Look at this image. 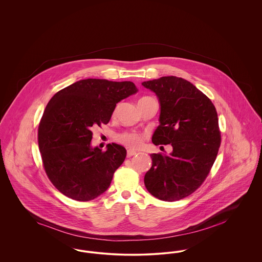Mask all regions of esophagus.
Returning a JSON list of instances; mask_svg holds the SVG:
<instances>
[{
  "label": "esophagus",
  "instance_id": "34e87169",
  "mask_svg": "<svg viewBox=\"0 0 262 262\" xmlns=\"http://www.w3.org/2000/svg\"><path fill=\"white\" fill-rule=\"evenodd\" d=\"M137 154V151H135V150H127V153H126V156L129 158V157H133V156H135Z\"/></svg>",
  "mask_w": 262,
  "mask_h": 262
}]
</instances>
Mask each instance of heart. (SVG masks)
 <instances>
[{"mask_svg": "<svg viewBox=\"0 0 262 262\" xmlns=\"http://www.w3.org/2000/svg\"><path fill=\"white\" fill-rule=\"evenodd\" d=\"M118 140L129 148H138L143 142V137L137 133H124L118 137Z\"/></svg>", "mask_w": 262, "mask_h": 262, "instance_id": "1", "label": "heart"}]
</instances>
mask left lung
<instances>
[{
    "instance_id": "8db88e82",
    "label": "left lung",
    "mask_w": 262,
    "mask_h": 262,
    "mask_svg": "<svg viewBox=\"0 0 262 262\" xmlns=\"http://www.w3.org/2000/svg\"><path fill=\"white\" fill-rule=\"evenodd\" d=\"M142 85L156 94L160 104V125L152 142L173 147L169 155H150L152 166L144 185L158 200L185 199L204 182L218 154L221 135L215 106L182 77L162 76Z\"/></svg>"
}]
</instances>
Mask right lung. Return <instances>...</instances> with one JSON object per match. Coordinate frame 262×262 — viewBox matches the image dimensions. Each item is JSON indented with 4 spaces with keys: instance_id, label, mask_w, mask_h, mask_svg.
<instances>
[{
    "instance_id": "1",
    "label": "right lung",
    "mask_w": 262,
    "mask_h": 262,
    "mask_svg": "<svg viewBox=\"0 0 262 262\" xmlns=\"http://www.w3.org/2000/svg\"><path fill=\"white\" fill-rule=\"evenodd\" d=\"M137 92L132 81L88 78L51 98L38 127V144L45 172L62 194L89 201L110 187L126 150L117 143L104 152L93 147L91 129L108 124L117 103Z\"/></svg>"
}]
</instances>
